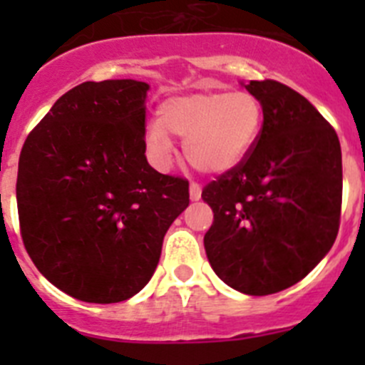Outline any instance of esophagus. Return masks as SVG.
Masks as SVG:
<instances>
[{
  "instance_id": "34e87169",
  "label": "esophagus",
  "mask_w": 365,
  "mask_h": 365,
  "mask_svg": "<svg viewBox=\"0 0 365 365\" xmlns=\"http://www.w3.org/2000/svg\"><path fill=\"white\" fill-rule=\"evenodd\" d=\"M190 199H192V201H199V199H201V186H199L197 182H192V185H190Z\"/></svg>"
}]
</instances>
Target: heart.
<instances>
[{"instance_id":"1","label":"heart","mask_w":365,"mask_h":365,"mask_svg":"<svg viewBox=\"0 0 365 365\" xmlns=\"http://www.w3.org/2000/svg\"><path fill=\"white\" fill-rule=\"evenodd\" d=\"M263 130V104L248 91H201L168 98L146 128V146L166 163L172 135L185 138V157L202 173H225L247 159Z\"/></svg>"}]
</instances>
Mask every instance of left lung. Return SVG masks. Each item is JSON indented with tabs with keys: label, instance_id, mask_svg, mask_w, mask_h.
Returning <instances> with one entry per match:
<instances>
[{
	"label": "left lung",
	"instance_id": "obj_1",
	"mask_svg": "<svg viewBox=\"0 0 365 365\" xmlns=\"http://www.w3.org/2000/svg\"><path fill=\"white\" fill-rule=\"evenodd\" d=\"M247 89L263 104V130L243 163L202 188L214 212L205 250L227 285L267 296L305 278L333 247L341 150L333 125L298 91L276 80Z\"/></svg>",
	"mask_w": 365,
	"mask_h": 365
}]
</instances>
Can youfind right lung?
I'll return each instance as SVG.
<instances>
[{"mask_svg":"<svg viewBox=\"0 0 365 365\" xmlns=\"http://www.w3.org/2000/svg\"><path fill=\"white\" fill-rule=\"evenodd\" d=\"M83 82L29 133L18 164L19 232L36 269L66 294L117 303L153 276L188 180L146 160V91Z\"/></svg>","mask_w":365,"mask_h":365,"instance_id":"1","label":"right lung"}]
</instances>
